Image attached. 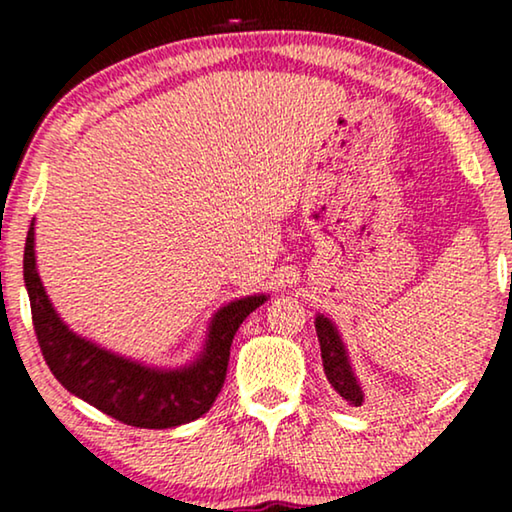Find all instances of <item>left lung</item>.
<instances>
[{
  "label": "left lung",
  "instance_id": "1",
  "mask_svg": "<svg viewBox=\"0 0 512 512\" xmlns=\"http://www.w3.org/2000/svg\"><path fill=\"white\" fill-rule=\"evenodd\" d=\"M314 326H317L321 361H324V373L328 377V382H331V387L338 391L349 405H361L363 394L359 384H356L352 368H349L345 347H342L338 331H335L333 324L326 317H317Z\"/></svg>",
  "mask_w": 512,
  "mask_h": 512
}]
</instances>
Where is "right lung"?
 <instances>
[{
    "instance_id": "1",
    "label": "right lung",
    "mask_w": 512,
    "mask_h": 512,
    "mask_svg": "<svg viewBox=\"0 0 512 512\" xmlns=\"http://www.w3.org/2000/svg\"><path fill=\"white\" fill-rule=\"evenodd\" d=\"M23 275L34 333L55 380L104 415L137 429H172L205 415L226 380L237 328L265 303V296H249L223 307L209 328L202 359L191 368L165 373L104 352L62 324L34 268V223L27 230Z\"/></svg>"
}]
</instances>
